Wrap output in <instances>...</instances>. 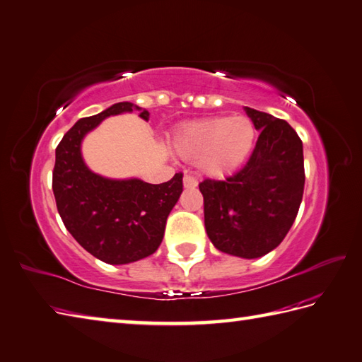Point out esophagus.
<instances>
[{"label":"esophagus","instance_id":"1","mask_svg":"<svg viewBox=\"0 0 362 362\" xmlns=\"http://www.w3.org/2000/svg\"><path fill=\"white\" fill-rule=\"evenodd\" d=\"M182 184H184L185 189H194L198 185V181H197V178L192 177V175H184Z\"/></svg>","mask_w":362,"mask_h":362}]
</instances>
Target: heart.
Here are the masks:
<instances>
[{
    "label": "heart",
    "instance_id": "b5f03b06",
    "mask_svg": "<svg viewBox=\"0 0 362 362\" xmlns=\"http://www.w3.org/2000/svg\"><path fill=\"white\" fill-rule=\"evenodd\" d=\"M256 141V126L247 115L210 117L184 124L175 134V149L182 158H198L202 173L222 178L247 161Z\"/></svg>",
    "mask_w": 362,
    "mask_h": 362
}]
</instances>
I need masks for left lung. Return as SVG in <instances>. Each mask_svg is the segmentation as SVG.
<instances>
[{
    "label": "left lung",
    "instance_id": "left-lung-1",
    "mask_svg": "<svg viewBox=\"0 0 362 362\" xmlns=\"http://www.w3.org/2000/svg\"><path fill=\"white\" fill-rule=\"evenodd\" d=\"M260 135L250 160L226 181L204 180V223L219 251L257 259L277 248L294 223L305 190L303 143L274 115L245 106Z\"/></svg>",
    "mask_w": 362,
    "mask_h": 362
}]
</instances>
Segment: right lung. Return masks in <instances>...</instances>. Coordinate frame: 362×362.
Segmentation results:
<instances>
[{"instance_id":"1","label":"right lung","mask_w":362,"mask_h":362,"mask_svg":"<svg viewBox=\"0 0 362 362\" xmlns=\"http://www.w3.org/2000/svg\"><path fill=\"white\" fill-rule=\"evenodd\" d=\"M140 111L120 102L68 131L56 148L53 193L65 228L81 245L110 265H124L151 256L164 236L165 221L182 193V173L163 184L141 180H110L88 169L82 158L83 136L110 115Z\"/></svg>"}]
</instances>
